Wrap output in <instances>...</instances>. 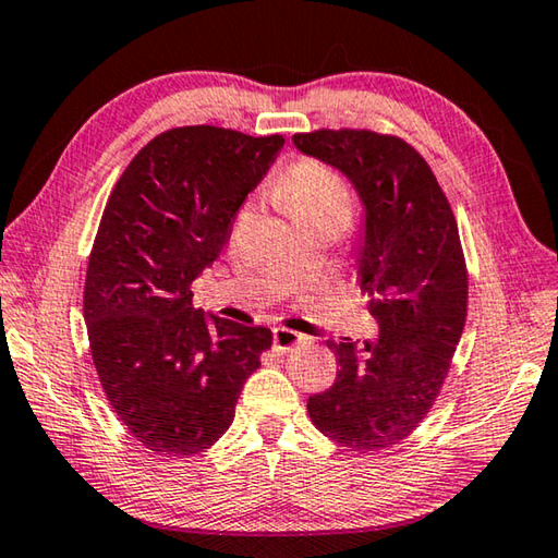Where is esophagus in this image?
Here are the masks:
<instances>
[{"instance_id": "obj_1", "label": "esophagus", "mask_w": 558, "mask_h": 558, "mask_svg": "<svg viewBox=\"0 0 558 558\" xmlns=\"http://www.w3.org/2000/svg\"><path fill=\"white\" fill-rule=\"evenodd\" d=\"M305 342H307L305 335L292 332L288 327L272 329V349H276V352H290V349H295Z\"/></svg>"}]
</instances>
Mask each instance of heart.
<instances>
[{
	"label": "heart",
	"instance_id": "obj_1",
	"mask_svg": "<svg viewBox=\"0 0 558 558\" xmlns=\"http://www.w3.org/2000/svg\"><path fill=\"white\" fill-rule=\"evenodd\" d=\"M280 196L290 214L300 211H327L352 214V194L344 179L335 169L317 162H298L282 177Z\"/></svg>",
	"mask_w": 558,
	"mask_h": 558
}]
</instances>
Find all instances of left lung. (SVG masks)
Returning a JSON list of instances; mask_svg holds the SVG:
<instances>
[{
	"instance_id": "left-lung-1",
	"label": "left lung",
	"mask_w": 558,
	"mask_h": 558,
	"mask_svg": "<svg viewBox=\"0 0 558 558\" xmlns=\"http://www.w3.org/2000/svg\"><path fill=\"white\" fill-rule=\"evenodd\" d=\"M292 143L342 172L364 206L356 280L379 325V337L364 347L329 339L337 379L310 396L307 413L342 448L379 452L426 418L465 327L458 223L426 159L399 137L317 130Z\"/></svg>"
}]
</instances>
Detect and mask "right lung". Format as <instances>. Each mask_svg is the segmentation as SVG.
Returning <instances> with one entry per match:
<instances>
[{"instance_id": "add662e5", "label": "right lung", "mask_w": 558, "mask_h": 558, "mask_svg": "<svg viewBox=\"0 0 558 558\" xmlns=\"http://www.w3.org/2000/svg\"><path fill=\"white\" fill-rule=\"evenodd\" d=\"M286 140L174 128L140 149L93 243L83 315L112 411L147 450L204 452L270 349L268 327L206 315L192 282L219 258L231 221Z\"/></svg>"}]
</instances>
